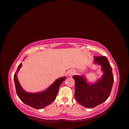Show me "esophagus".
I'll return each mask as SVG.
<instances>
[{"label": "esophagus", "mask_w": 129, "mask_h": 129, "mask_svg": "<svg viewBox=\"0 0 129 129\" xmlns=\"http://www.w3.org/2000/svg\"><path fill=\"white\" fill-rule=\"evenodd\" d=\"M74 74V71H70L68 72V76L69 77H71L72 75H73Z\"/></svg>", "instance_id": "34e87169"}]
</instances>
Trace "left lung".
<instances>
[{"mask_svg":"<svg viewBox=\"0 0 129 129\" xmlns=\"http://www.w3.org/2000/svg\"><path fill=\"white\" fill-rule=\"evenodd\" d=\"M94 63L102 67L103 72L101 78L90 83L81 75L72 77L75 80V98L79 104L87 108H93L106 101L113 86L114 78L112 67L106 57H94Z\"/></svg>","mask_w":129,"mask_h":129,"instance_id":"obj_1","label":"left lung"}]
</instances>
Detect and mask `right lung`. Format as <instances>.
I'll use <instances>...</instances> for the list:
<instances>
[{
	"mask_svg": "<svg viewBox=\"0 0 129 129\" xmlns=\"http://www.w3.org/2000/svg\"><path fill=\"white\" fill-rule=\"evenodd\" d=\"M21 66L22 64L21 63L18 66L17 70L14 75L16 93L19 99L25 104L37 109H41L50 105L55 99L59 86L65 79V77L57 79L48 88L42 92L38 93L27 92L25 91L21 86L17 77V73Z\"/></svg>",
	"mask_w": 129,
	"mask_h": 129,
	"instance_id": "add662e5",
	"label": "right lung"
}]
</instances>
